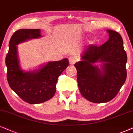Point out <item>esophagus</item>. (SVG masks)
Returning <instances> with one entry per match:
<instances>
[{"instance_id":"obj_1","label":"esophagus","mask_w":133,"mask_h":133,"mask_svg":"<svg viewBox=\"0 0 133 133\" xmlns=\"http://www.w3.org/2000/svg\"><path fill=\"white\" fill-rule=\"evenodd\" d=\"M76 58H74L73 57H70L69 58V63L70 64H74L76 63Z\"/></svg>"}]
</instances>
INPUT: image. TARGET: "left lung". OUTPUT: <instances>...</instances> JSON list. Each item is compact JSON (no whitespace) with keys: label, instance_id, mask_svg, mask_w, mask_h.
<instances>
[{"label":"left lung","instance_id":"left-lung-1","mask_svg":"<svg viewBox=\"0 0 133 133\" xmlns=\"http://www.w3.org/2000/svg\"><path fill=\"white\" fill-rule=\"evenodd\" d=\"M109 39L101 46L88 45L82 61L75 64L82 96L94 103L110 101L117 96L127 76V55L118 32L107 29ZM103 62V72L94 64Z\"/></svg>","mask_w":133,"mask_h":133}]
</instances>
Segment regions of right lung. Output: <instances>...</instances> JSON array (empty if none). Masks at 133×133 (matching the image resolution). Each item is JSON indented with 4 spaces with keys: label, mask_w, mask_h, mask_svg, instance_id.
<instances>
[{
    "label": "right lung",
    "mask_w": 133,
    "mask_h": 133,
    "mask_svg": "<svg viewBox=\"0 0 133 133\" xmlns=\"http://www.w3.org/2000/svg\"><path fill=\"white\" fill-rule=\"evenodd\" d=\"M39 29H21L14 32L9 42L5 63L10 87L23 101L31 104L44 102L54 97L58 78L69 65L68 58L49 62L35 72L20 69L16 45L28 39L41 37Z\"/></svg>",
    "instance_id": "1"
}]
</instances>
